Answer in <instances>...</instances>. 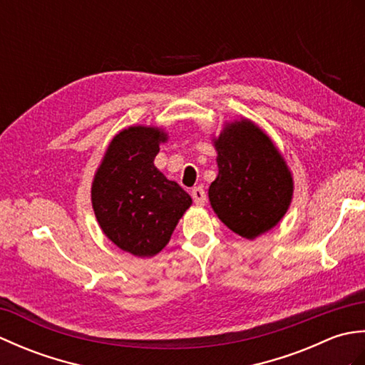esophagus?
I'll return each mask as SVG.
<instances>
[{"mask_svg": "<svg viewBox=\"0 0 365 365\" xmlns=\"http://www.w3.org/2000/svg\"><path fill=\"white\" fill-rule=\"evenodd\" d=\"M191 196H192V200H195L196 205H205V202H207V195H205L204 188L196 187L195 190L191 191Z\"/></svg>", "mask_w": 365, "mask_h": 365, "instance_id": "esophagus-1", "label": "esophagus"}]
</instances>
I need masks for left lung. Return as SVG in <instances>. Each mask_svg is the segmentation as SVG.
Returning <instances> with one entry per match:
<instances>
[{"mask_svg": "<svg viewBox=\"0 0 365 365\" xmlns=\"http://www.w3.org/2000/svg\"><path fill=\"white\" fill-rule=\"evenodd\" d=\"M215 147L220 173L208 197L218 218L250 240L274 227L290 205L293 180L269 138L240 120L226 127Z\"/></svg>", "mask_w": 365, "mask_h": 365, "instance_id": "1", "label": "left lung"}]
</instances>
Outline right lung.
Wrapping results in <instances>:
<instances>
[{
	"label": "right lung",
	"mask_w": 365,
	"mask_h": 365,
	"mask_svg": "<svg viewBox=\"0 0 365 365\" xmlns=\"http://www.w3.org/2000/svg\"><path fill=\"white\" fill-rule=\"evenodd\" d=\"M165 141L166 135L153 127L122 130L92 183L100 227L114 245L138 257L158 254L191 205L188 192L153 165Z\"/></svg>",
	"instance_id": "right-lung-1"
}]
</instances>
